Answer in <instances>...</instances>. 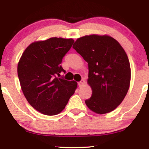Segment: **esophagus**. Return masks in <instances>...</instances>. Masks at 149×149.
<instances>
[{"instance_id": "34e87169", "label": "esophagus", "mask_w": 149, "mask_h": 149, "mask_svg": "<svg viewBox=\"0 0 149 149\" xmlns=\"http://www.w3.org/2000/svg\"><path fill=\"white\" fill-rule=\"evenodd\" d=\"M85 81L84 79H82V80H81V81H80V82L78 83L79 86V87H82V86H83V85H84V84H85Z\"/></svg>"}]
</instances>
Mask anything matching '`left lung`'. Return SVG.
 Returning a JSON list of instances; mask_svg holds the SVG:
<instances>
[{"instance_id":"8db88e82","label":"left lung","mask_w":149,"mask_h":149,"mask_svg":"<svg viewBox=\"0 0 149 149\" xmlns=\"http://www.w3.org/2000/svg\"><path fill=\"white\" fill-rule=\"evenodd\" d=\"M73 49L88 63V82L92 89L87 107L97 114L115 110L129 89L131 69L123 47L109 36L92 35L79 38Z\"/></svg>"}]
</instances>
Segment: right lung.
<instances>
[{"label": "right lung", "mask_w": 149, "mask_h": 149, "mask_svg": "<svg viewBox=\"0 0 149 149\" xmlns=\"http://www.w3.org/2000/svg\"><path fill=\"white\" fill-rule=\"evenodd\" d=\"M74 40L53 37L30 44L20 58L17 74L24 96L34 109L46 115H58L74 93L77 83L60 77L61 66Z\"/></svg>", "instance_id": "add662e5"}]
</instances>
